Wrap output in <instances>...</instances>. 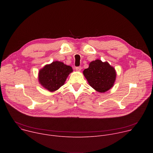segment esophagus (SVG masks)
Returning a JSON list of instances; mask_svg holds the SVG:
<instances>
[{"instance_id":"obj_1","label":"esophagus","mask_w":153,"mask_h":153,"mask_svg":"<svg viewBox=\"0 0 153 153\" xmlns=\"http://www.w3.org/2000/svg\"><path fill=\"white\" fill-rule=\"evenodd\" d=\"M76 70L77 71H80L82 70V67H76Z\"/></svg>"}]
</instances>
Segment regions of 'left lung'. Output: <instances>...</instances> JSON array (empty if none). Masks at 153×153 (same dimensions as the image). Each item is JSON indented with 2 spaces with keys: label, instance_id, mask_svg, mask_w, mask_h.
<instances>
[{
  "label": "left lung",
  "instance_id": "left-lung-1",
  "mask_svg": "<svg viewBox=\"0 0 153 153\" xmlns=\"http://www.w3.org/2000/svg\"><path fill=\"white\" fill-rule=\"evenodd\" d=\"M90 85L100 93H105L113 86L116 73L113 67L108 62L100 60L91 62L89 67L83 72Z\"/></svg>",
  "mask_w": 153,
  "mask_h": 153
}]
</instances>
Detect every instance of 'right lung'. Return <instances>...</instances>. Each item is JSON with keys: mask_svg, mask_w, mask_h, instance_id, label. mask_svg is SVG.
<instances>
[{"mask_svg": "<svg viewBox=\"0 0 153 153\" xmlns=\"http://www.w3.org/2000/svg\"><path fill=\"white\" fill-rule=\"evenodd\" d=\"M72 71L73 69L70 66L63 62L55 61L39 71V80L44 88L50 91H54L63 85L68 76Z\"/></svg>", "mask_w": 153, "mask_h": 153, "instance_id": "1", "label": "right lung"}]
</instances>
